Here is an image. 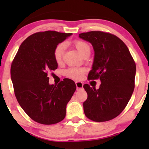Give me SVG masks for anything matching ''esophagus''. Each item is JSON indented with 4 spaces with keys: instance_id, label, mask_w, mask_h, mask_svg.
Returning <instances> with one entry per match:
<instances>
[{
    "instance_id": "obj_1",
    "label": "esophagus",
    "mask_w": 149,
    "mask_h": 149,
    "mask_svg": "<svg viewBox=\"0 0 149 149\" xmlns=\"http://www.w3.org/2000/svg\"><path fill=\"white\" fill-rule=\"evenodd\" d=\"M76 85L77 90H81V89H83V83H82V82L76 81Z\"/></svg>"
}]
</instances>
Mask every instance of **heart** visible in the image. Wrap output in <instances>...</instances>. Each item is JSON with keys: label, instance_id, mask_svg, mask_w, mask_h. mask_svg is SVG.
Returning <instances> with one entry per match:
<instances>
[{"label": "heart", "instance_id": "obj_1", "mask_svg": "<svg viewBox=\"0 0 149 149\" xmlns=\"http://www.w3.org/2000/svg\"><path fill=\"white\" fill-rule=\"evenodd\" d=\"M73 44L82 55H83L87 51L90 50V46L86 42L83 41V40H76L73 42ZM65 45L64 43L59 44L54 48V52H53V56H54V59L57 63L61 62L62 60ZM84 72L85 70L83 68L71 67L66 70L65 73H66V76L69 77V78H74V79H80L83 77Z\"/></svg>", "mask_w": 149, "mask_h": 149}]
</instances>
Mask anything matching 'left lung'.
<instances>
[{"instance_id": "obj_1", "label": "left lung", "mask_w": 149, "mask_h": 149, "mask_svg": "<svg viewBox=\"0 0 149 149\" xmlns=\"http://www.w3.org/2000/svg\"><path fill=\"white\" fill-rule=\"evenodd\" d=\"M95 50L89 80H101L100 88L85 84L88 99L83 102L85 115L95 122H105L121 113L134 88L136 64L122 40L107 32L90 31L79 34Z\"/></svg>"}]
</instances>
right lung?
I'll return each mask as SVG.
<instances>
[{
	"instance_id": "add662e5",
	"label": "right lung",
	"mask_w": 149,
	"mask_h": 149,
	"mask_svg": "<svg viewBox=\"0 0 149 149\" xmlns=\"http://www.w3.org/2000/svg\"><path fill=\"white\" fill-rule=\"evenodd\" d=\"M72 33L54 31L37 32L20 45L10 69L15 97L33 120L43 125L59 123L66 116V104L76 90L74 82L64 78L49 85V71L57 69L53 52Z\"/></svg>"
}]
</instances>
